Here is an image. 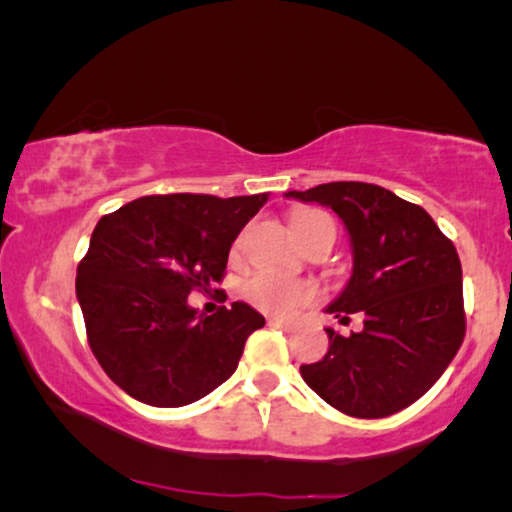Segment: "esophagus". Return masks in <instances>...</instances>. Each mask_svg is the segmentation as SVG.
<instances>
[{
    "mask_svg": "<svg viewBox=\"0 0 512 512\" xmlns=\"http://www.w3.org/2000/svg\"><path fill=\"white\" fill-rule=\"evenodd\" d=\"M268 324L275 326V328H282V331H293V328H296V326L291 324V321H282V319H277V317H270Z\"/></svg>",
    "mask_w": 512,
    "mask_h": 512,
    "instance_id": "1",
    "label": "esophagus"
}]
</instances>
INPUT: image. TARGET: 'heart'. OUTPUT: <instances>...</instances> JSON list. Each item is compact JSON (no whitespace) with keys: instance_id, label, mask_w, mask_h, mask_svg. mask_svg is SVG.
I'll return each mask as SVG.
<instances>
[{"instance_id":"1","label":"heart","mask_w":512,"mask_h":512,"mask_svg":"<svg viewBox=\"0 0 512 512\" xmlns=\"http://www.w3.org/2000/svg\"><path fill=\"white\" fill-rule=\"evenodd\" d=\"M321 216L319 212H298L293 216V230L303 228L307 223ZM314 286L307 282H293V279L279 277L275 272H256L254 277L244 284V298L258 310L275 314V317H286L296 307L314 298Z\"/></svg>"}]
</instances>
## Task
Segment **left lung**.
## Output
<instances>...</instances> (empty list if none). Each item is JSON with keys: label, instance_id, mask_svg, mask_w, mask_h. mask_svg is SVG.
I'll return each mask as SVG.
<instances>
[{"label": "left lung", "instance_id": "1", "mask_svg": "<svg viewBox=\"0 0 512 512\" xmlns=\"http://www.w3.org/2000/svg\"><path fill=\"white\" fill-rule=\"evenodd\" d=\"M284 198L317 202L345 223L352 277L326 312L340 321L363 314V331L349 338L326 328L328 354L300 366L307 387L352 417L408 408L436 384L464 340L457 249L422 207L382 186L333 181Z\"/></svg>", "mask_w": 512, "mask_h": 512}]
</instances>
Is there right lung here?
Wrapping results in <instances>:
<instances>
[{
  "label": "right lung",
  "mask_w": 512,
  "mask_h": 512,
  "mask_svg": "<svg viewBox=\"0 0 512 512\" xmlns=\"http://www.w3.org/2000/svg\"><path fill=\"white\" fill-rule=\"evenodd\" d=\"M265 200L146 195L97 221L76 270V300L95 359L125 394L181 408L235 373L263 314L240 300L205 314L188 293L221 282L230 247Z\"/></svg>",
  "instance_id": "obj_1"
}]
</instances>
